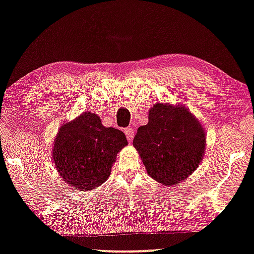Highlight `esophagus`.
Here are the masks:
<instances>
[{
  "label": "esophagus",
  "mask_w": 254,
  "mask_h": 254,
  "mask_svg": "<svg viewBox=\"0 0 254 254\" xmlns=\"http://www.w3.org/2000/svg\"><path fill=\"white\" fill-rule=\"evenodd\" d=\"M125 133H126V136H127V140L129 142H132L133 137H134V129L132 128H127L126 130H125Z\"/></svg>",
  "instance_id": "obj_1"
}]
</instances>
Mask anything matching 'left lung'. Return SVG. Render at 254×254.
Returning a JSON list of instances; mask_svg holds the SVG:
<instances>
[{
	"mask_svg": "<svg viewBox=\"0 0 254 254\" xmlns=\"http://www.w3.org/2000/svg\"><path fill=\"white\" fill-rule=\"evenodd\" d=\"M133 145L153 179L165 185L181 183L202 160L206 135L200 122L184 106L155 103L148 124L137 128Z\"/></svg>",
	"mask_w": 254,
	"mask_h": 254,
	"instance_id": "left-lung-1",
	"label": "left lung"
}]
</instances>
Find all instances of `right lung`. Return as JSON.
<instances>
[{"label":"right lung","mask_w":254,"mask_h":254,"mask_svg":"<svg viewBox=\"0 0 254 254\" xmlns=\"http://www.w3.org/2000/svg\"><path fill=\"white\" fill-rule=\"evenodd\" d=\"M127 145L124 132L103 127L93 113H82L62 125L53 159L65 183L81 190H94L108 179L117 154Z\"/></svg>","instance_id":"obj_1"}]
</instances>
